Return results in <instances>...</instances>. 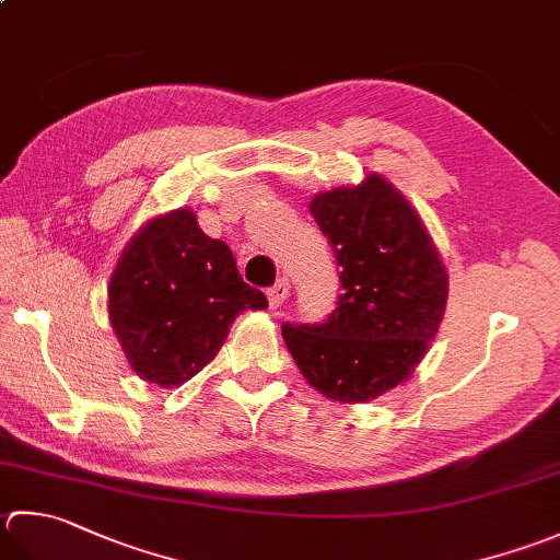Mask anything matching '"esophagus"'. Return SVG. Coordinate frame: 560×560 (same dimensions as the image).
<instances>
[{"instance_id": "1", "label": "esophagus", "mask_w": 560, "mask_h": 560, "mask_svg": "<svg viewBox=\"0 0 560 560\" xmlns=\"http://www.w3.org/2000/svg\"><path fill=\"white\" fill-rule=\"evenodd\" d=\"M287 295H289V279H279L273 287L267 289V299L271 308H279V305L287 301Z\"/></svg>"}]
</instances>
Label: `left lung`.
<instances>
[{"instance_id":"left-lung-1","label":"left lung","mask_w":560,"mask_h":560,"mask_svg":"<svg viewBox=\"0 0 560 560\" xmlns=\"http://www.w3.org/2000/svg\"><path fill=\"white\" fill-rule=\"evenodd\" d=\"M311 213L342 267V293L323 323H287L281 335L313 388L364 402L418 366L442 323L448 277L418 211L378 174L317 194Z\"/></svg>"}]
</instances>
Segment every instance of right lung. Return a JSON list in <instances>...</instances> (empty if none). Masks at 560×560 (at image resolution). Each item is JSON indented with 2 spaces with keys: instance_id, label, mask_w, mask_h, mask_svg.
<instances>
[{
  "instance_id": "1",
  "label": "right lung",
  "mask_w": 560,
  "mask_h": 560,
  "mask_svg": "<svg viewBox=\"0 0 560 560\" xmlns=\"http://www.w3.org/2000/svg\"><path fill=\"white\" fill-rule=\"evenodd\" d=\"M267 295L243 281L223 240L208 237L191 211L150 221L112 273L108 317L140 378L162 388L199 374L243 311Z\"/></svg>"
}]
</instances>
